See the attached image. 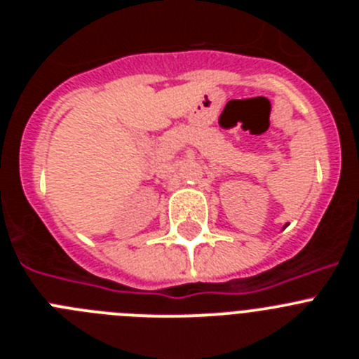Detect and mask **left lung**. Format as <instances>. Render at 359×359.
<instances>
[{
  "label": "left lung",
  "instance_id": "obj_1",
  "mask_svg": "<svg viewBox=\"0 0 359 359\" xmlns=\"http://www.w3.org/2000/svg\"><path fill=\"white\" fill-rule=\"evenodd\" d=\"M286 226H287V224H286ZM286 226H284V228H286Z\"/></svg>",
  "mask_w": 359,
  "mask_h": 359
}]
</instances>
